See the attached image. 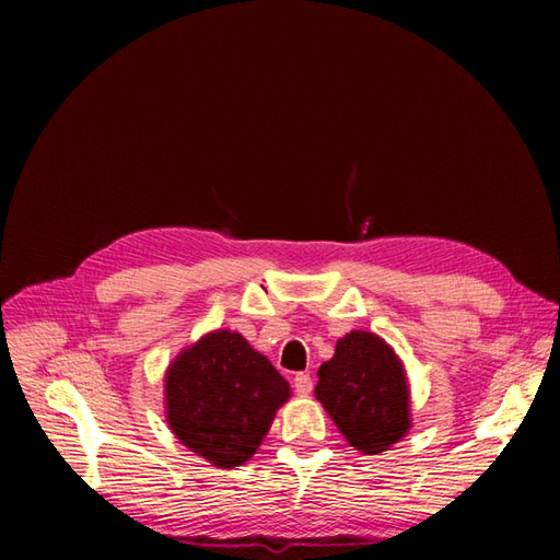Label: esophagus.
Returning a JSON list of instances; mask_svg holds the SVG:
<instances>
[{"mask_svg":"<svg viewBox=\"0 0 560 560\" xmlns=\"http://www.w3.org/2000/svg\"><path fill=\"white\" fill-rule=\"evenodd\" d=\"M293 389H295V395L307 397L313 392V377L307 373H299L293 377Z\"/></svg>","mask_w":560,"mask_h":560,"instance_id":"34e87169","label":"esophagus"}]
</instances>
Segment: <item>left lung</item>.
<instances>
[{"label":"left lung","instance_id":"obj_1","mask_svg":"<svg viewBox=\"0 0 560 560\" xmlns=\"http://www.w3.org/2000/svg\"><path fill=\"white\" fill-rule=\"evenodd\" d=\"M315 397L351 447L377 455L409 431V387L401 363L371 331H351L317 371Z\"/></svg>","mask_w":560,"mask_h":560}]
</instances>
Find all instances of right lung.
Returning <instances> with one entry per match:
<instances>
[{"label":"right lung","instance_id":"obj_1","mask_svg":"<svg viewBox=\"0 0 560 560\" xmlns=\"http://www.w3.org/2000/svg\"><path fill=\"white\" fill-rule=\"evenodd\" d=\"M289 392L265 355L225 329L183 351L165 375L173 433L221 469L255 455Z\"/></svg>","mask_w":560,"mask_h":560}]
</instances>
